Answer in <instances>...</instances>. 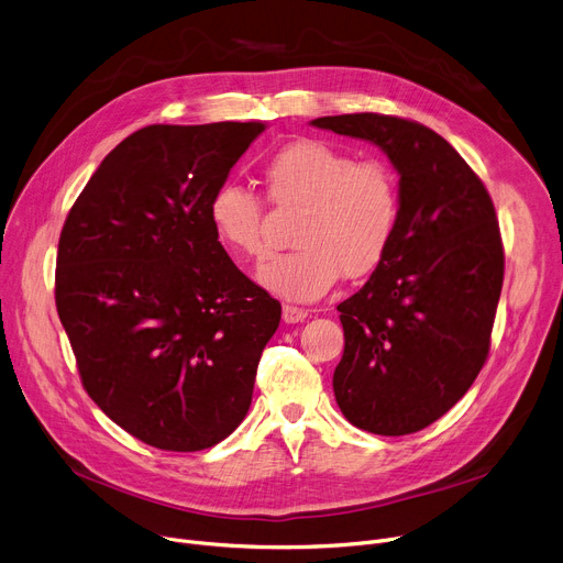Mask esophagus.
Wrapping results in <instances>:
<instances>
[{
	"mask_svg": "<svg viewBox=\"0 0 563 563\" xmlns=\"http://www.w3.org/2000/svg\"><path fill=\"white\" fill-rule=\"evenodd\" d=\"M308 319V310L296 308V305H283V321L285 323H300Z\"/></svg>",
	"mask_w": 563,
	"mask_h": 563,
	"instance_id": "1",
	"label": "esophagus"
}]
</instances>
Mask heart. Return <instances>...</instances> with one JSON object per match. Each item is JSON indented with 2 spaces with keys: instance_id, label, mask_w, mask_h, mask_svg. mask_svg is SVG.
Listing matches in <instances>:
<instances>
[{
  "instance_id": "b5f03b06",
  "label": "heart",
  "mask_w": 563,
  "mask_h": 563,
  "mask_svg": "<svg viewBox=\"0 0 563 563\" xmlns=\"http://www.w3.org/2000/svg\"><path fill=\"white\" fill-rule=\"evenodd\" d=\"M261 179L276 207H302L289 253L269 255L255 278L287 300H317L345 274H371L395 238L399 192L382 159L319 139H298L265 162ZM209 222L218 242L240 258L265 251V201L235 184L209 199Z\"/></svg>"
}]
</instances>
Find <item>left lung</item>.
<instances>
[{"label":"left lung","instance_id":"obj_1","mask_svg":"<svg viewBox=\"0 0 563 563\" xmlns=\"http://www.w3.org/2000/svg\"><path fill=\"white\" fill-rule=\"evenodd\" d=\"M312 125L375 143L399 175L395 238L336 308L345 347L332 386L354 427L416 433L470 390L487 360L505 269L492 197L422 123L364 112Z\"/></svg>","mask_w":563,"mask_h":563}]
</instances>
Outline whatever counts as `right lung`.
Segmentation results:
<instances>
[{"mask_svg": "<svg viewBox=\"0 0 563 563\" xmlns=\"http://www.w3.org/2000/svg\"><path fill=\"white\" fill-rule=\"evenodd\" d=\"M265 123L147 125L100 162L71 207L56 308L89 397L130 435L201 451L244 420L280 302L209 222Z\"/></svg>", "mask_w": 563, "mask_h": 563, "instance_id": "add662e5", "label": "right lung"}]
</instances>
